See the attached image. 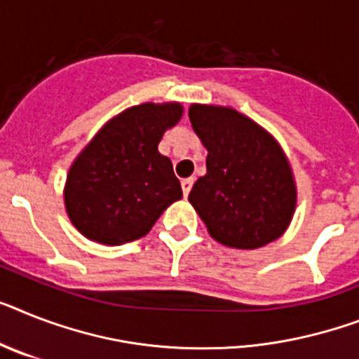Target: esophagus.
Returning a JSON list of instances; mask_svg holds the SVG:
<instances>
[{"mask_svg":"<svg viewBox=\"0 0 359 359\" xmlns=\"http://www.w3.org/2000/svg\"><path fill=\"white\" fill-rule=\"evenodd\" d=\"M192 185H194V180H192V177L182 180V189H183V194H185V196H189V192H191Z\"/></svg>","mask_w":359,"mask_h":359,"instance_id":"esophagus-1","label":"esophagus"}]
</instances>
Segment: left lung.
Returning a JSON list of instances; mask_svg holds the SVG:
<instances>
[{"instance_id":"8db88e82","label":"left lung","mask_w":359,"mask_h":359,"mask_svg":"<svg viewBox=\"0 0 359 359\" xmlns=\"http://www.w3.org/2000/svg\"><path fill=\"white\" fill-rule=\"evenodd\" d=\"M189 119L209 152L189 201L212 238L238 250L279 238L295 209V183L277 141L231 108L192 104Z\"/></svg>"}]
</instances>
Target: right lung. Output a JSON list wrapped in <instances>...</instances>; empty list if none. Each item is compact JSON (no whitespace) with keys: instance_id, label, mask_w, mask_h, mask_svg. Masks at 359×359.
Listing matches in <instances>:
<instances>
[{"instance_id":"add662e5","label":"right lung","mask_w":359,"mask_h":359,"mask_svg":"<svg viewBox=\"0 0 359 359\" xmlns=\"http://www.w3.org/2000/svg\"><path fill=\"white\" fill-rule=\"evenodd\" d=\"M182 114L177 102L133 106L82 150L64 192L67 215L82 235L108 245L137 240L183 196L172 163L158 150Z\"/></svg>"}]
</instances>
